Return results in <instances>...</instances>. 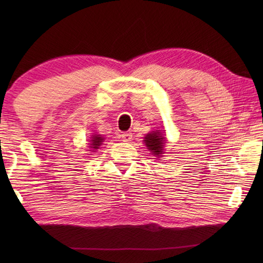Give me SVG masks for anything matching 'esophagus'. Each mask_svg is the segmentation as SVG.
<instances>
[{"label": "esophagus", "mask_w": 263, "mask_h": 263, "mask_svg": "<svg viewBox=\"0 0 263 263\" xmlns=\"http://www.w3.org/2000/svg\"><path fill=\"white\" fill-rule=\"evenodd\" d=\"M121 137H122V139H123V141H125V142H128V141L132 140V133H131V132L122 133Z\"/></svg>", "instance_id": "esophagus-1"}]
</instances>
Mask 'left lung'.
<instances>
[{
  "label": "left lung",
  "instance_id": "8db88e82",
  "mask_svg": "<svg viewBox=\"0 0 263 263\" xmlns=\"http://www.w3.org/2000/svg\"><path fill=\"white\" fill-rule=\"evenodd\" d=\"M143 142L146 143L148 150H150L154 156H157V157H161V155L164 153V144L166 142V138L163 136V133L160 130H156L148 133V135L144 137Z\"/></svg>",
  "mask_w": 263,
  "mask_h": 263
}]
</instances>
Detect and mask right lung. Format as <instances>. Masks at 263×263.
I'll return each instance as SVG.
<instances>
[{
  "mask_svg": "<svg viewBox=\"0 0 263 263\" xmlns=\"http://www.w3.org/2000/svg\"><path fill=\"white\" fill-rule=\"evenodd\" d=\"M104 140H105V138H103L100 135H93L91 137L90 144H89V146H90L89 148L92 149V150H90V152H95V150L98 149L103 144Z\"/></svg>",
  "mask_w": 263,
  "mask_h": 263,
  "instance_id": "1",
  "label": "right lung"
}]
</instances>
